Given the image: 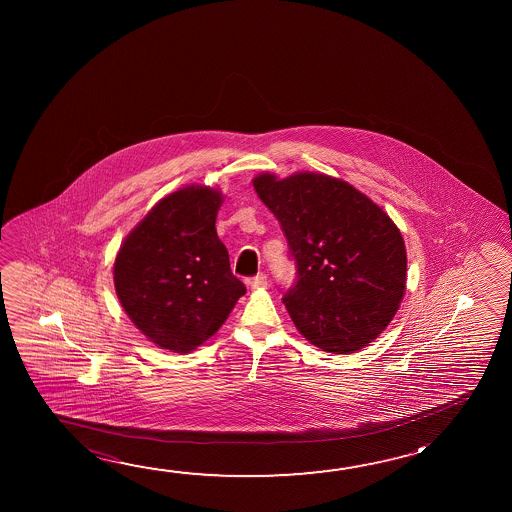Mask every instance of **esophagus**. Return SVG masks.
I'll use <instances>...</instances> for the list:
<instances>
[{
    "label": "esophagus",
    "mask_w": 512,
    "mask_h": 512,
    "mask_svg": "<svg viewBox=\"0 0 512 512\" xmlns=\"http://www.w3.org/2000/svg\"><path fill=\"white\" fill-rule=\"evenodd\" d=\"M250 285H252L253 289H266V287H268V277H266V273L255 275Z\"/></svg>",
    "instance_id": "esophagus-1"
}]
</instances>
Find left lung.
I'll return each mask as SVG.
<instances>
[{
    "label": "left lung",
    "mask_w": 512,
    "mask_h": 512,
    "mask_svg": "<svg viewBox=\"0 0 512 512\" xmlns=\"http://www.w3.org/2000/svg\"><path fill=\"white\" fill-rule=\"evenodd\" d=\"M253 187L296 264L282 302L300 334L323 352L371 343L405 293V244L391 218L352 185L319 173H264Z\"/></svg>",
    "instance_id": "8db88e82"
}]
</instances>
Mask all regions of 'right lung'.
Wrapping results in <instances>:
<instances>
[{
  "mask_svg": "<svg viewBox=\"0 0 512 512\" xmlns=\"http://www.w3.org/2000/svg\"><path fill=\"white\" fill-rule=\"evenodd\" d=\"M219 205L221 194L209 187L169 194L130 232L116 257L119 302L160 348L191 352L216 334L246 293L216 232Z\"/></svg>",
  "mask_w": 512,
  "mask_h": 512,
  "instance_id": "obj_1",
  "label": "right lung"
}]
</instances>
